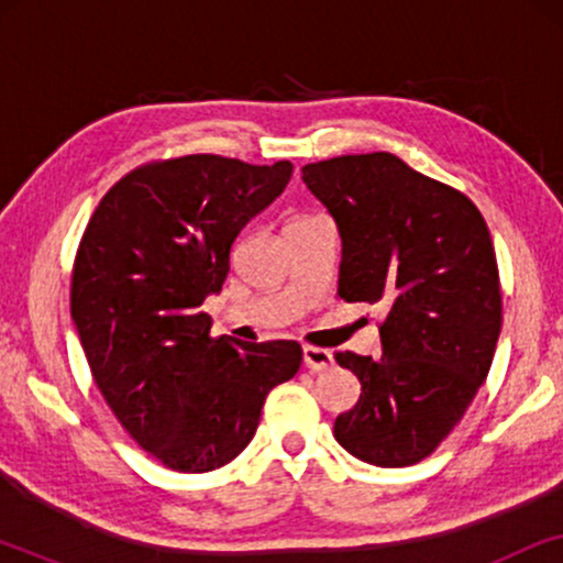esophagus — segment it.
<instances>
[{
    "label": "esophagus",
    "instance_id": "1",
    "mask_svg": "<svg viewBox=\"0 0 563 563\" xmlns=\"http://www.w3.org/2000/svg\"><path fill=\"white\" fill-rule=\"evenodd\" d=\"M305 366L310 372H325V368L333 366V353L328 349H314V345H305Z\"/></svg>",
    "mask_w": 563,
    "mask_h": 563
}]
</instances>
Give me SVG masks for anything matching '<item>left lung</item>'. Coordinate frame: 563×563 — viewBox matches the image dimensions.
Here are the masks:
<instances>
[{
	"mask_svg": "<svg viewBox=\"0 0 563 563\" xmlns=\"http://www.w3.org/2000/svg\"><path fill=\"white\" fill-rule=\"evenodd\" d=\"M343 241L338 295L384 305L382 356L338 351L361 382L335 441L374 466L428 459L459 426L487 379L503 328L495 245L464 191L391 153L302 166Z\"/></svg>",
	"mask_w": 563,
	"mask_h": 563,
	"instance_id": "left-lung-1",
	"label": "left lung"
}]
</instances>
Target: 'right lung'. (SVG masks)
I'll use <instances>...</instances> for the list:
<instances>
[{
	"mask_svg": "<svg viewBox=\"0 0 563 563\" xmlns=\"http://www.w3.org/2000/svg\"><path fill=\"white\" fill-rule=\"evenodd\" d=\"M289 179V161H148L99 199L81 235L71 318L91 376L128 435L174 472L233 461L268 391L302 364L297 341L212 338L199 310L222 289L238 233Z\"/></svg>",
	"mask_w": 563,
	"mask_h": 563,
	"instance_id": "add662e5",
	"label": "right lung"
}]
</instances>
